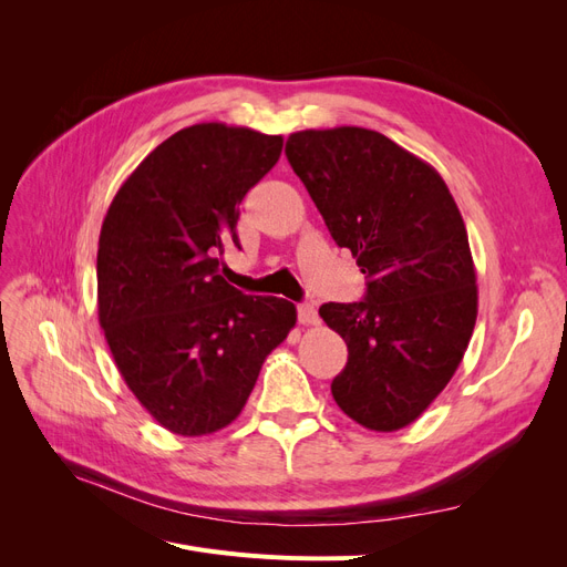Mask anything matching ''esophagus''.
Instances as JSON below:
<instances>
[{
	"mask_svg": "<svg viewBox=\"0 0 567 567\" xmlns=\"http://www.w3.org/2000/svg\"><path fill=\"white\" fill-rule=\"evenodd\" d=\"M298 321H300L302 326H315V323H319L317 307L310 305V302H300V305H298Z\"/></svg>",
	"mask_w": 567,
	"mask_h": 567,
	"instance_id": "34e87169",
	"label": "esophagus"
}]
</instances>
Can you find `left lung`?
Returning <instances> with one entry per match:
<instances>
[{"label": "left lung", "instance_id": "8db88e82", "mask_svg": "<svg viewBox=\"0 0 567 567\" xmlns=\"http://www.w3.org/2000/svg\"><path fill=\"white\" fill-rule=\"evenodd\" d=\"M286 158L367 277L364 300L319 307L348 346L333 400L369 431H400L452 381L475 329L466 225L435 167L381 132H296Z\"/></svg>", "mask_w": 567, "mask_h": 567}]
</instances>
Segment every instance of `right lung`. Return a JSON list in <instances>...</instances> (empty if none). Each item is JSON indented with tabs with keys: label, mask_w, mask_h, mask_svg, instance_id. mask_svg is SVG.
Returning <instances> with one entry per match:
<instances>
[{
	"label": "right lung",
	"mask_w": 567,
	"mask_h": 567,
	"mask_svg": "<svg viewBox=\"0 0 567 567\" xmlns=\"http://www.w3.org/2000/svg\"><path fill=\"white\" fill-rule=\"evenodd\" d=\"M279 134L225 123L175 132L120 186L96 255L99 323L134 398L169 433L227 427L296 305L221 277L238 205L281 156Z\"/></svg>",
	"instance_id": "1"
}]
</instances>
